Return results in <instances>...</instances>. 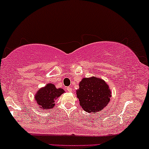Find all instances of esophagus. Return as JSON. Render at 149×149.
<instances>
[{
    "label": "esophagus",
    "instance_id": "34e87169",
    "mask_svg": "<svg viewBox=\"0 0 149 149\" xmlns=\"http://www.w3.org/2000/svg\"><path fill=\"white\" fill-rule=\"evenodd\" d=\"M66 89H67V91H69V92H71V91H72V88H71L70 87H66Z\"/></svg>",
    "mask_w": 149,
    "mask_h": 149
}]
</instances>
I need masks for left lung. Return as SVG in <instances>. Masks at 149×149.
<instances>
[{"instance_id": "obj_1", "label": "left lung", "mask_w": 149, "mask_h": 149, "mask_svg": "<svg viewBox=\"0 0 149 149\" xmlns=\"http://www.w3.org/2000/svg\"><path fill=\"white\" fill-rule=\"evenodd\" d=\"M77 95L85 111L95 113L108 104L111 93L104 81L93 77L82 79L79 89L77 90Z\"/></svg>"}]
</instances>
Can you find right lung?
<instances>
[{
	"instance_id": "right-lung-1",
	"label": "right lung",
	"mask_w": 149,
	"mask_h": 149,
	"mask_svg": "<svg viewBox=\"0 0 149 149\" xmlns=\"http://www.w3.org/2000/svg\"><path fill=\"white\" fill-rule=\"evenodd\" d=\"M64 90L62 88L57 89L54 84H47L36 93L35 100L40 109L48 110L54 107L55 100L62 94Z\"/></svg>"
}]
</instances>
